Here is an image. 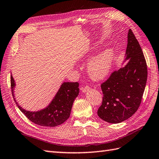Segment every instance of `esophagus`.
I'll list each match as a JSON object with an SVG mask.
<instances>
[{"mask_svg":"<svg viewBox=\"0 0 159 159\" xmlns=\"http://www.w3.org/2000/svg\"><path fill=\"white\" fill-rule=\"evenodd\" d=\"M90 87L89 86H84V87L81 88V90H82V91L83 92H86L90 90Z\"/></svg>","mask_w":159,"mask_h":159,"instance_id":"1","label":"esophagus"}]
</instances>
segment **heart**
<instances>
[{"label":"heart","mask_w":159,"mask_h":159,"mask_svg":"<svg viewBox=\"0 0 159 159\" xmlns=\"http://www.w3.org/2000/svg\"><path fill=\"white\" fill-rule=\"evenodd\" d=\"M113 59L111 49L104 50L90 61L88 65V73L93 80L98 81L104 78L110 71Z\"/></svg>","instance_id":"heart-1"}]
</instances>
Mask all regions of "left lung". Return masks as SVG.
<instances>
[{
    "label": "left lung",
    "mask_w": 159,
    "mask_h": 159,
    "mask_svg": "<svg viewBox=\"0 0 159 159\" xmlns=\"http://www.w3.org/2000/svg\"><path fill=\"white\" fill-rule=\"evenodd\" d=\"M124 67L114 71L101 84L103 94L98 115L104 121L119 123L131 117L140 107L147 81V65L141 46L131 29L127 36Z\"/></svg>",
    "instance_id": "8db88e82"
}]
</instances>
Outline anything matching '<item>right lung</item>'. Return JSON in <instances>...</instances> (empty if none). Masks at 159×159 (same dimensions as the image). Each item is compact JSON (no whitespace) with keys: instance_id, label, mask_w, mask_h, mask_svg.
Instances as JSON below:
<instances>
[{"instance_id":"obj_1","label":"right lung","mask_w":159,"mask_h":159,"mask_svg":"<svg viewBox=\"0 0 159 159\" xmlns=\"http://www.w3.org/2000/svg\"><path fill=\"white\" fill-rule=\"evenodd\" d=\"M15 84L13 76H11V92L14 98L13 88ZM78 82H64L49 105L36 112H30L18 105V108L30 121L35 124L44 127H55L63 123L69 117L73 101L79 94Z\"/></svg>"}]
</instances>
